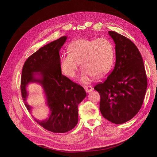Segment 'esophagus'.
<instances>
[{
    "label": "esophagus",
    "mask_w": 157,
    "mask_h": 157,
    "mask_svg": "<svg viewBox=\"0 0 157 157\" xmlns=\"http://www.w3.org/2000/svg\"><path fill=\"white\" fill-rule=\"evenodd\" d=\"M84 88L85 90V91L88 93L92 92L93 90V88L91 86H84Z\"/></svg>",
    "instance_id": "34e87169"
}]
</instances>
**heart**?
<instances>
[{
	"instance_id": "b5f03b06",
	"label": "heart",
	"mask_w": 157,
	"mask_h": 157,
	"mask_svg": "<svg viewBox=\"0 0 157 157\" xmlns=\"http://www.w3.org/2000/svg\"><path fill=\"white\" fill-rule=\"evenodd\" d=\"M68 51L69 53L60 55V69L65 76L73 78L79 62L83 68L80 79L84 84L89 83L94 76L105 75L111 70L114 62L113 46L104 37L75 40L69 44Z\"/></svg>"
}]
</instances>
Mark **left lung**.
Masks as SVG:
<instances>
[{
  "label": "left lung",
  "mask_w": 157,
  "mask_h": 157,
  "mask_svg": "<svg viewBox=\"0 0 157 157\" xmlns=\"http://www.w3.org/2000/svg\"><path fill=\"white\" fill-rule=\"evenodd\" d=\"M108 34L116 44V63L109 75L94 89L100 94L103 117L121 124L141 109L147 81L143 58L135 44L116 32L109 31Z\"/></svg>",
  "instance_id": "obj_1"
}]
</instances>
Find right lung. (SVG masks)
Masks as SVG:
<instances>
[{"instance_id":"obj_1","label":"right lung","mask_w":157,"mask_h":157,"mask_svg":"<svg viewBox=\"0 0 157 157\" xmlns=\"http://www.w3.org/2000/svg\"><path fill=\"white\" fill-rule=\"evenodd\" d=\"M66 39L67 36L61 37L30 56L23 65L21 77V96L29 112L32 108L26 102L27 86L30 83H38L43 86L50 114L45 120H35L54 133L67 132L76 127L78 104L86 96L83 87L62 74L59 52Z\"/></svg>"}]
</instances>
